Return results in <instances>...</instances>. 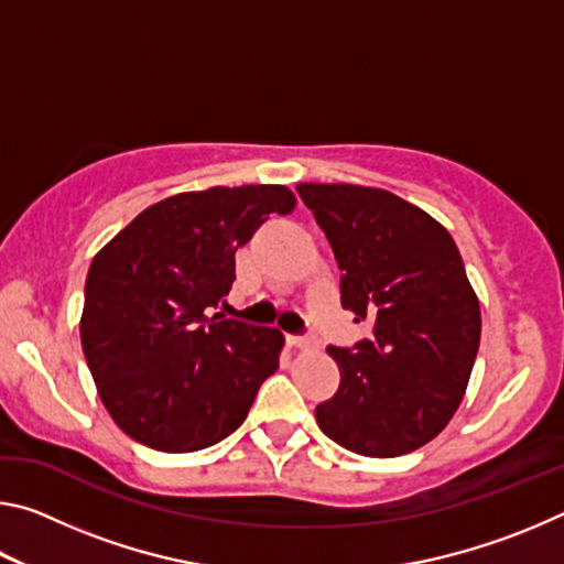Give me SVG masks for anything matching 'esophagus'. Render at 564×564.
<instances>
[{
  "mask_svg": "<svg viewBox=\"0 0 564 564\" xmlns=\"http://www.w3.org/2000/svg\"><path fill=\"white\" fill-rule=\"evenodd\" d=\"M289 343L293 348H313V346H316V340L308 338V336H289Z\"/></svg>",
  "mask_w": 564,
  "mask_h": 564,
  "instance_id": "34e87169",
  "label": "esophagus"
}]
</instances>
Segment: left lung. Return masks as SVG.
<instances>
[{"instance_id": "8db88e82", "label": "left lung", "mask_w": 564, "mask_h": 564, "mask_svg": "<svg viewBox=\"0 0 564 564\" xmlns=\"http://www.w3.org/2000/svg\"><path fill=\"white\" fill-rule=\"evenodd\" d=\"M336 253L343 308L373 336L328 348L338 393L316 408L321 431L350 453H413L451 423L480 346V303L453 236L383 188L299 184Z\"/></svg>"}]
</instances>
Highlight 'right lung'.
<instances>
[{
  "mask_svg": "<svg viewBox=\"0 0 564 564\" xmlns=\"http://www.w3.org/2000/svg\"><path fill=\"white\" fill-rule=\"evenodd\" d=\"M291 188L214 186L149 206L94 256L82 348L104 408L161 453H194L243 423L279 368L283 333L208 316L236 279V251Z\"/></svg>",
  "mask_w": 564,
  "mask_h": 564,
  "instance_id": "1",
  "label": "right lung"
}]
</instances>
